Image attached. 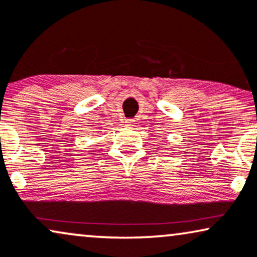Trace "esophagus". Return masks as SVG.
Returning a JSON list of instances; mask_svg holds the SVG:
<instances>
[{
	"label": "esophagus",
	"mask_w": 257,
	"mask_h": 257,
	"mask_svg": "<svg viewBox=\"0 0 257 257\" xmlns=\"http://www.w3.org/2000/svg\"><path fill=\"white\" fill-rule=\"evenodd\" d=\"M134 124H135V119H133V118H126L125 119V125L126 126H134Z\"/></svg>",
	"instance_id": "esophagus-1"
}]
</instances>
